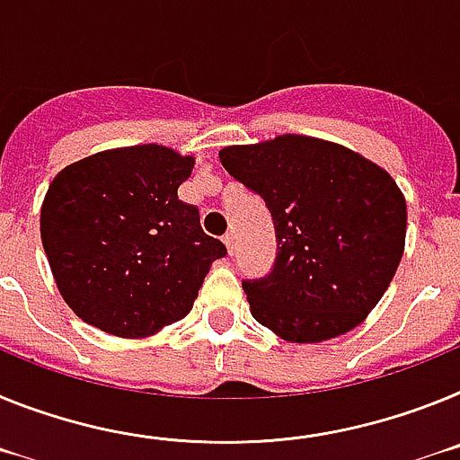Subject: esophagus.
I'll use <instances>...</instances> for the list:
<instances>
[{
  "instance_id": "34e87169",
  "label": "esophagus",
  "mask_w": 460,
  "mask_h": 460,
  "mask_svg": "<svg viewBox=\"0 0 460 460\" xmlns=\"http://www.w3.org/2000/svg\"><path fill=\"white\" fill-rule=\"evenodd\" d=\"M222 241H225V245H226V250H229V254H234V250H235V234H234V231H226Z\"/></svg>"
}]
</instances>
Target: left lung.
<instances>
[{"label": "left lung", "instance_id": "8db88e82", "mask_svg": "<svg viewBox=\"0 0 460 460\" xmlns=\"http://www.w3.org/2000/svg\"><path fill=\"white\" fill-rule=\"evenodd\" d=\"M219 159L273 217V270L243 279L252 317L289 342L361 324L405 250L407 208L394 178L349 147L298 134L222 147Z\"/></svg>", "mask_w": 460, "mask_h": 460}]
</instances>
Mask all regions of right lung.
<instances>
[{
	"label": "right lung",
	"mask_w": 460,
	"mask_h": 460,
	"mask_svg": "<svg viewBox=\"0 0 460 460\" xmlns=\"http://www.w3.org/2000/svg\"><path fill=\"white\" fill-rule=\"evenodd\" d=\"M194 157L171 147L103 150L55 175L41 241L66 305L119 338H146L191 310L225 243L178 199Z\"/></svg>",
	"instance_id": "add662e5"
}]
</instances>
